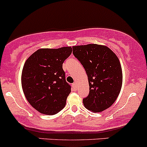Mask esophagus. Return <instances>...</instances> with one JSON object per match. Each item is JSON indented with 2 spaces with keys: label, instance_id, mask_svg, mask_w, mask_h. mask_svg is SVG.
I'll return each mask as SVG.
<instances>
[{
  "label": "esophagus",
  "instance_id": "34e87169",
  "mask_svg": "<svg viewBox=\"0 0 147 147\" xmlns=\"http://www.w3.org/2000/svg\"><path fill=\"white\" fill-rule=\"evenodd\" d=\"M72 87H73V88L74 89V90H76V83L72 84Z\"/></svg>",
  "mask_w": 147,
  "mask_h": 147
}]
</instances>
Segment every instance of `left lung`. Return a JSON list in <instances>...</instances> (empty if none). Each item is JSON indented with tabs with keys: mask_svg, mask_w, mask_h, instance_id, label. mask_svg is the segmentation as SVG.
<instances>
[{
	"mask_svg": "<svg viewBox=\"0 0 147 147\" xmlns=\"http://www.w3.org/2000/svg\"><path fill=\"white\" fill-rule=\"evenodd\" d=\"M74 57L86 70L89 94L83 99L86 108L95 113L106 110L116 100L122 84L120 63L106 46L89 44L73 47Z\"/></svg>",
	"mask_w": 147,
	"mask_h": 147,
	"instance_id": "8db88e82",
	"label": "left lung"
}]
</instances>
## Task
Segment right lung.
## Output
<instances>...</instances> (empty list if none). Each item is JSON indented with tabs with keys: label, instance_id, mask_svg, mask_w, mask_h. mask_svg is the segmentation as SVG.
<instances>
[{
	"label": "right lung",
	"instance_id": "add662e5",
	"mask_svg": "<svg viewBox=\"0 0 147 147\" xmlns=\"http://www.w3.org/2000/svg\"><path fill=\"white\" fill-rule=\"evenodd\" d=\"M71 52V47L40 49L24 64L21 77L24 94L42 114L53 115L65 107L71 86L66 81L62 66Z\"/></svg>",
	"mask_w": 147,
	"mask_h": 147
}]
</instances>
